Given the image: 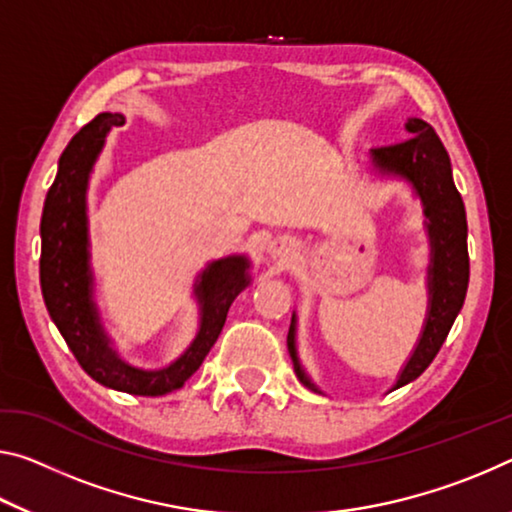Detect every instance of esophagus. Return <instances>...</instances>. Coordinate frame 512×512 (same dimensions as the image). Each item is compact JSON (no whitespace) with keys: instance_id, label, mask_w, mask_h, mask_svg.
Wrapping results in <instances>:
<instances>
[{"instance_id":"esophagus-1","label":"esophagus","mask_w":512,"mask_h":512,"mask_svg":"<svg viewBox=\"0 0 512 512\" xmlns=\"http://www.w3.org/2000/svg\"><path fill=\"white\" fill-rule=\"evenodd\" d=\"M269 253L273 257H278V259H285L291 253V246H289V243H285V241H273L271 246H269Z\"/></svg>"}]
</instances>
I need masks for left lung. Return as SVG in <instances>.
Here are the masks:
<instances>
[{
	"label": "left lung",
	"mask_w": 512,
	"mask_h": 512,
	"mask_svg": "<svg viewBox=\"0 0 512 512\" xmlns=\"http://www.w3.org/2000/svg\"><path fill=\"white\" fill-rule=\"evenodd\" d=\"M405 132H408L410 139H405L403 143L369 152L373 175L380 177V180L405 182L415 193V198H419L421 209H424L428 246H431L426 273L428 310L424 328H421L417 344L389 392L412 383L428 369V364L433 362L437 351L442 348L453 321L462 310L469 285L467 216L460 193L453 184L449 154H446L435 129L421 118H408ZM296 326L298 321L294 312L287 335V348L291 362H294V371L307 389L321 394V389L307 376L303 362L298 358Z\"/></svg>",
	"instance_id": "1"
}]
</instances>
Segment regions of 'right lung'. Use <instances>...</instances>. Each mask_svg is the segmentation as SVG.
Masks as SVG:
<instances>
[{
	"instance_id": "obj_1",
	"label": "right lung",
	"mask_w": 512,
	"mask_h": 512,
	"mask_svg": "<svg viewBox=\"0 0 512 512\" xmlns=\"http://www.w3.org/2000/svg\"><path fill=\"white\" fill-rule=\"evenodd\" d=\"M125 125L123 113H100L72 136L63 150L40 218V289L54 326L88 376L104 387L134 396H161L180 389L212 351L232 300L250 285L248 255L209 262L193 282L198 332L186 351L161 369H141L120 358L100 307L95 303L88 234V182L111 127Z\"/></svg>"
}]
</instances>
